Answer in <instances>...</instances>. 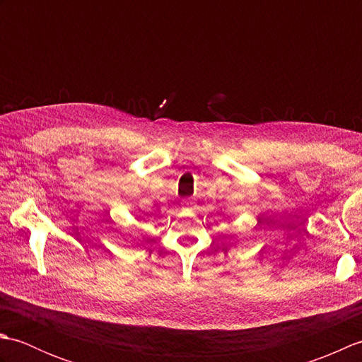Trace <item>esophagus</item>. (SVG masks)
Wrapping results in <instances>:
<instances>
[{
    "mask_svg": "<svg viewBox=\"0 0 362 362\" xmlns=\"http://www.w3.org/2000/svg\"><path fill=\"white\" fill-rule=\"evenodd\" d=\"M193 204H194L193 199H183V201H182V206H183V209H189V206L193 205Z\"/></svg>",
    "mask_w": 362,
    "mask_h": 362,
    "instance_id": "obj_1",
    "label": "esophagus"
}]
</instances>
